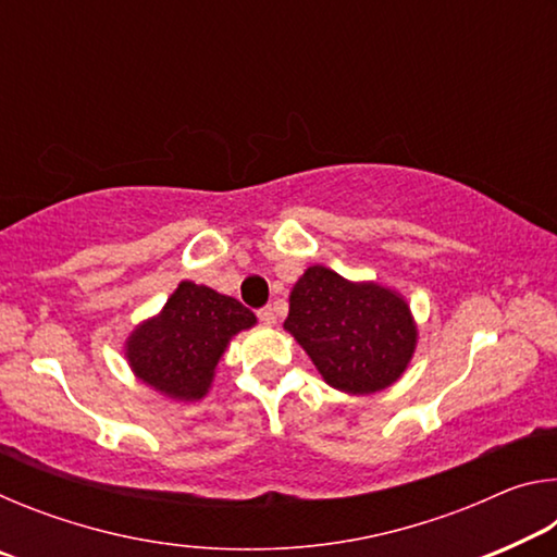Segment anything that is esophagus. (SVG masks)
<instances>
[{
    "label": "esophagus",
    "instance_id": "obj_1",
    "mask_svg": "<svg viewBox=\"0 0 557 557\" xmlns=\"http://www.w3.org/2000/svg\"><path fill=\"white\" fill-rule=\"evenodd\" d=\"M258 319H260V322L265 324V326H275V324H277V314H275V309H272V307L260 309V312H258Z\"/></svg>",
    "mask_w": 557,
    "mask_h": 557
}]
</instances>
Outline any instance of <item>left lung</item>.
Masks as SVG:
<instances>
[{"label": "left lung", "instance_id": "left-lung-1", "mask_svg": "<svg viewBox=\"0 0 557 557\" xmlns=\"http://www.w3.org/2000/svg\"><path fill=\"white\" fill-rule=\"evenodd\" d=\"M285 329L322 379L351 395L393 385L418 344V326L398 292L351 282L324 265L309 268L292 287Z\"/></svg>", "mask_w": 557, "mask_h": 557}]
</instances>
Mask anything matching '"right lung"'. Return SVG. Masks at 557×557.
Wrapping results in <instances>:
<instances>
[{
	"label": "right lung",
	"instance_id": "1",
	"mask_svg": "<svg viewBox=\"0 0 557 557\" xmlns=\"http://www.w3.org/2000/svg\"><path fill=\"white\" fill-rule=\"evenodd\" d=\"M256 322L238 299L184 280L162 312L129 334L125 356L137 379L166 398L201 400L225 346Z\"/></svg>",
	"mask_w": 557,
	"mask_h": 557
}]
</instances>
